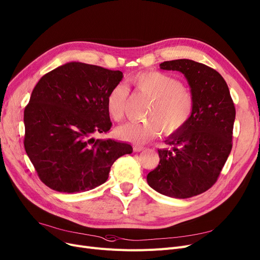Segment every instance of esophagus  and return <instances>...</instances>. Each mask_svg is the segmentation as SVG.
<instances>
[{"instance_id":"obj_1","label":"esophagus","mask_w":260,"mask_h":260,"mask_svg":"<svg viewBox=\"0 0 260 260\" xmlns=\"http://www.w3.org/2000/svg\"><path fill=\"white\" fill-rule=\"evenodd\" d=\"M146 148H145L144 146H139V145H136V146H133V150L136 152H140V151H143Z\"/></svg>"}]
</instances>
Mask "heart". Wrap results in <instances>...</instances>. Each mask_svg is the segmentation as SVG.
<instances>
[{"label":"heart","mask_w":260,"mask_h":260,"mask_svg":"<svg viewBox=\"0 0 260 260\" xmlns=\"http://www.w3.org/2000/svg\"><path fill=\"white\" fill-rule=\"evenodd\" d=\"M128 85L139 95L151 99L145 121H132L117 128V136L133 143H146L159 134L171 136L181 130L193 116L195 98L180 80L160 71L141 72L128 79ZM129 90L121 83L113 86L107 97V110L114 121L124 117Z\"/></svg>","instance_id":"1"}]
</instances>
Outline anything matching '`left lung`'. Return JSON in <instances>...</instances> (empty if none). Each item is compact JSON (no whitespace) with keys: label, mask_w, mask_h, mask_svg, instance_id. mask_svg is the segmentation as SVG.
Wrapping results in <instances>:
<instances>
[{"label":"left lung","mask_w":260,"mask_h":260,"mask_svg":"<svg viewBox=\"0 0 260 260\" xmlns=\"http://www.w3.org/2000/svg\"><path fill=\"white\" fill-rule=\"evenodd\" d=\"M163 70L184 75L195 98L193 116L158 149L160 162L147 175L157 192L189 199L206 192L216 182L233 147L236 109L230 89L216 70L191 59L160 64Z\"/></svg>","instance_id":"1"}]
</instances>
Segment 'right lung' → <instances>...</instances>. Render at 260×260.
Listing matches in <instances>:
<instances>
[{
	"label": "right lung",
	"mask_w": 260,
	"mask_h": 260,
	"mask_svg": "<svg viewBox=\"0 0 260 260\" xmlns=\"http://www.w3.org/2000/svg\"><path fill=\"white\" fill-rule=\"evenodd\" d=\"M122 72L71 61L41 78L24 110V148L50 189L79 193L105 183L127 143L95 140L111 127L107 97Z\"/></svg>",
	"instance_id": "right-lung-1"
}]
</instances>
